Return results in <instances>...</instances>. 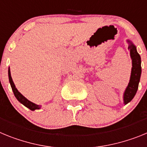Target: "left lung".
Masks as SVG:
<instances>
[{"label":"left lung","instance_id":"obj_1","mask_svg":"<svg viewBox=\"0 0 147 147\" xmlns=\"http://www.w3.org/2000/svg\"><path fill=\"white\" fill-rule=\"evenodd\" d=\"M128 42H129L128 49L130 51V56L132 61V67L129 85L124 92V104L129 103L131 100L134 98L138 88V83H139L141 74V57H140L139 54L137 52L136 46L129 41Z\"/></svg>","mask_w":147,"mask_h":147}]
</instances>
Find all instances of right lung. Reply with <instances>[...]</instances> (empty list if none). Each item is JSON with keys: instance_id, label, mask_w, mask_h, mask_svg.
I'll return each instance as SVG.
<instances>
[{"instance_id": "obj_1", "label": "right lung", "mask_w": 147, "mask_h": 147, "mask_svg": "<svg viewBox=\"0 0 147 147\" xmlns=\"http://www.w3.org/2000/svg\"><path fill=\"white\" fill-rule=\"evenodd\" d=\"M9 82H10V85H11V89L13 90V93L15 94V97L17 98V99L19 101L21 104H23L24 106H26V107L29 108L31 110H37V109H40V105H35V104L32 103V102H30L26 98L23 96V95L20 93V92L18 91V89L15 88V85L14 84L12 81V79H11V73H10V69L9 68Z\"/></svg>"}]
</instances>
